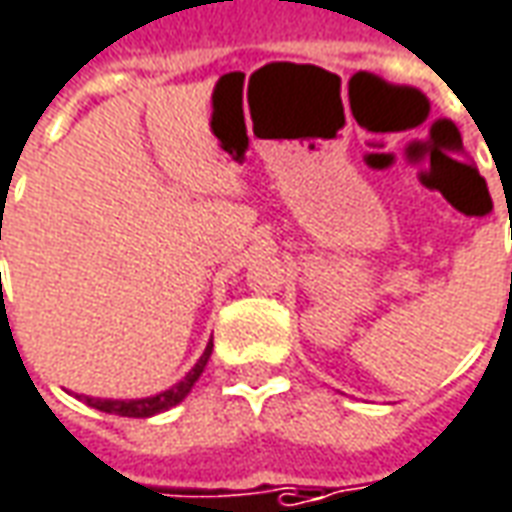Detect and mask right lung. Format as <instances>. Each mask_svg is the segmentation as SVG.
I'll return each instance as SVG.
<instances>
[{
  "mask_svg": "<svg viewBox=\"0 0 512 512\" xmlns=\"http://www.w3.org/2000/svg\"><path fill=\"white\" fill-rule=\"evenodd\" d=\"M210 353H212V344H207V350H204V356L196 361V367L184 375L179 384H173V387L165 389V392H159V395H154V398H139V401H103V398H83V401L89 403L92 409L109 412V415H120V417L159 415V412H165V409H170V406H176V403H182L184 398H187V392L193 389V384L198 381V375L204 373V367H207V361H210Z\"/></svg>",
  "mask_w": 512,
  "mask_h": 512,
  "instance_id": "1",
  "label": "right lung"
}]
</instances>
